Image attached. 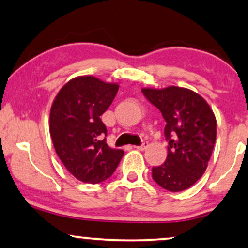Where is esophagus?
Wrapping results in <instances>:
<instances>
[{
    "label": "esophagus",
    "instance_id": "1",
    "mask_svg": "<svg viewBox=\"0 0 248 248\" xmlns=\"http://www.w3.org/2000/svg\"><path fill=\"white\" fill-rule=\"evenodd\" d=\"M147 146H148V143H147V142H143L141 146H134V148L139 149V151H143V149L147 148Z\"/></svg>",
    "mask_w": 248,
    "mask_h": 248
}]
</instances>
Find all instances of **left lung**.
Here are the masks:
<instances>
[{
	"label": "left lung",
	"instance_id": "8db88e82",
	"mask_svg": "<svg viewBox=\"0 0 248 248\" xmlns=\"http://www.w3.org/2000/svg\"><path fill=\"white\" fill-rule=\"evenodd\" d=\"M143 95L160 110L164 121L168 156L152 169L162 188L180 192L203 175L216 140V118L202 96L184 87L142 88Z\"/></svg>",
	"mask_w": 248,
	"mask_h": 248
}]
</instances>
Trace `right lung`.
I'll list each match as a JSON object with an SVG mask.
<instances>
[{
  "instance_id": "obj_1",
  "label": "right lung",
  "mask_w": 248,
  "mask_h": 248,
  "mask_svg": "<svg viewBox=\"0 0 248 248\" xmlns=\"http://www.w3.org/2000/svg\"><path fill=\"white\" fill-rule=\"evenodd\" d=\"M118 88L117 84L81 76L66 82L51 106L49 132L55 151L80 182L97 184L108 179L123 157L124 151L107 145V127L100 117Z\"/></svg>"
}]
</instances>
